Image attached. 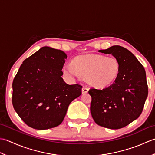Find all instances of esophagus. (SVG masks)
I'll use <instances>...</instances> for the list:
<instances>
[{
  "mask_svg": "<svg viewBox=\"0 0 155 155\" xmlns=\"http://www.w3.org/2000/svg\"><path fill=\"white\" fill-rule=\"evenodd\" d=\"M88 90H89V89H88L87 87H82V89H81L82 94H86V93H87Z\"/></svg>",
  "mask_w": 155,
  "mask_h": 155,
  "instance_id": "esophagus-1",
  "label": "esophagus"
}]
</instances>
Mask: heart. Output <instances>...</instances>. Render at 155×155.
<instances>
[{"label": "heart", "instance_id": "obj_1", "mask_svg": "<svg viewBox=\"0 0 155 155\" xmlns=\"http://www.w3.org/2000/svg\"><path fill=\"white\" fill-rule=\"evenodd\" d=\"M120 63L114 56L86 54L75 57L73 64H66L63 72L71 80L86 77L87 82L97 88L106 87L117 80Z\"/></svg>", "mask_w": 155, "mask_h": 155}]
</instances>
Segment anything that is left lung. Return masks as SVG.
Returning a JSON list of instances; mask_svg holds the SVG:
<instances>
[{"mask_svg": "<svg viewBox=\"0 0 155 155\" xmlns=\"http://www.w3.org/2000/svg\"><path fill=\"white\" fill-rule=\"evenodd\" d=\"M100 53L112 54L120 63L117 80L103 90L91 88L90 111L97 124L120 129L137 119L148 96L146 72L137 58L124 47L114 45Z\"/></svg>", "mask_w": 155, "mask_h": 155, "instance_id": "8db88e82", "label": "left lung"}]
</instances>
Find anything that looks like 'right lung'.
<instances>
[{
	"instance_id": "right-lung-1",
	"label": "right lung",
	"mask_w": 155,
	"mask_h": 155,
	"mask_svg": "<svg viewBox=\"0 0 155 155\" xmlns=\"http://www.w3.org/2000/svg\"><path fill=\"white\" fill-rule=\"evenodd\" d=\"M67 55L43 47L23 62L12 82V102L19 117L37 130L59 126L82 86L66 84L61 71Z\"/></svg>"
}]
</instances>
